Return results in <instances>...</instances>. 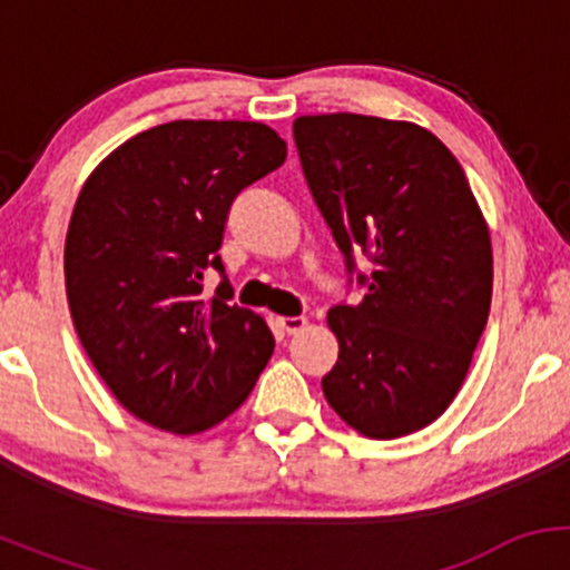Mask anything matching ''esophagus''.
<instances>
[{"mask_svg":"<svg viewBox=\"0 0 570 570\" xmlns=\"http://www.w3.org/2000/svg\"><path fill=\"white\" fill-rule=\"evenodd\" d=\"M278 326L286 332V335H297V332H303L307 326V318H303V316H281Z\"/></svg>","mask_w":570,"mask_h":570,"instance_id":"34e87169","label":"esophagus"}]
</instances>
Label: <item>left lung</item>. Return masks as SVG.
<instances>
[{
	"mask_svg": "<svg viewBox=\"0 0 570 570\" xmlns=\"http://www.w3.org/2000/svg\"><path fill=\"white\" fill-rule=\"evenodd\" d=\"M303 174L356 274L358 305L330 307L340 353L322 377L330 407L358 434L396 440L450 407L488 324L490 233L461 163L415 122L367 115L294 120Z\"/></svg>",
	"mask_w": 570,
	"mask_h": 570,
	"instance_id": "8db88e82",
	"label": "left lung"
}]
</instances>
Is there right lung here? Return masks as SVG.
Wrapping results in <instances>:
<instances>
[{
  "instance_id": "right-lung-1",
  "label": "right lung",
  "mask_w": 570,
  "mask_h": 570,
  "mask_svg": "<svg viewBox=\"0 0 570 570\" xmlns=\"http://www.w3.org/2000/svg\"><path fill=\"white\" fill-rule=\"evenodd\" d=\"M284 160L286 141L263 122L174 120L120 144L85 181L63 248L71 322L117 402L149 426H217L276 348L257 313L227 305L217 252L240 189ZM208 269L223 284L203 301Z\"/></svg>"
}]
</instances>
